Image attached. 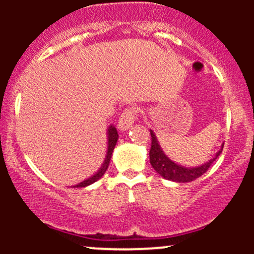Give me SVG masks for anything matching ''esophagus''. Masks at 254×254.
I'll return each mask as SVG.
<instances>
[{"label":"esophagus","instance_id":"esophagus-1","mask_svg":"<svg viewBox=\"0 0 254 254\" xmlns=\"http://www.w3.org/2000/svg\"><path fill=\"white\" fill-rule=\"evenodd\" d=\"M137 113L138 111L135 107H129V109L124 110V112L122 113L121 118H119L118 122V129L121 131H127L129 130L132 124L135 123L136 119H137Z\"/></svg>","mask_w":254,"mask_h":254}]
</instances>
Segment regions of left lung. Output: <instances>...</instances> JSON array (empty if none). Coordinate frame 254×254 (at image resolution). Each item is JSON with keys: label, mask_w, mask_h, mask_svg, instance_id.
<instances>
[{"label": "left lung", "mask_w": 254, "mask_h": 254, "mask_svg": "<svg viewBox=\"0 0 254 254\" xmlns=\"http://www.w3.org/2000/svg\"><path fill=\"white\" fill-rule=\"evenodd\" d=\"M151 135V148L149 151L150 165L154 170L156 171L157 174H160L165 179L171 180L176 183H190L192 180L197 179L200 176H203L206 171L209 170L212 162L217 159L218 155L222 153L223 144L221 145V149L215 154L212 159L209 160L205 164L197 166V167H184L182 165H178L177 162L172 161L162 150L160 145L157 137L153 130L150 129Z\"/></svg>", "instance_id": "left-lung-1"}]
</instances>
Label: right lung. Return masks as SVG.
<instances>
[{
  "label": "right lung",
  "mask_w": 254,
  "mask_h": 254,
  "mask_svg": "<svg viewBox=\"0 0 254 254\" xmlns=\"http://www.w3.org/2000/svg\"><path fill=\"white\" fill-rule=\"evenodd\" d=\"M106 133H107V150H106V155H105L103 165L100 166V168H99L93 176H90L89 178H87V179H84L83 182L78 183L77 185L74 186V188H86V186L92 185L93 183H95L97 180L100 179V178L105 174V172H106L107 167H109L110 165V160H111V156H112L113 149H115L116 144H117L118 132H117V129H116L113 125H110V127H107Z\"/></svg>",
  "instance_id": "right-lung-1"
}]
</instances>
